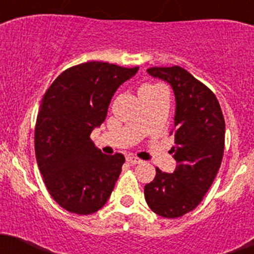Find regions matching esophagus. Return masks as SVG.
<instances>
[{"label": "esophagus", "instance_id": "obj_1", "mask_svg": "<svg viewBox=\"0 0 254 254\" xmlns=\"http://www.w3.org/2000/svg\"><path fill=\"white\" fill-rule=\"evenodd\" d=\"M127 162H129L131 165H139V163H142V159L137 158L136 156H132V154H129V156H127Z\"/></svg>", "mask_w": 254, "mask_h": 254}]
</instances>
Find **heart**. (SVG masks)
Listing matches in <instances>:
<instances>
[{"label": "heart", "mask_w": 254, "mask_h": 254, "mask_svg": "<svg viewBox=\"0 0 254 254\" xmlns=\"http://www.w3.org/2000/svg\"><path fill=\"white\" fill-rule=\"evenodd\" d=\"M148 87H153V86H151V84H144V86L142 87V88H148Z\"/></svg>", "instance_id": "heart-1"}]
</instances>
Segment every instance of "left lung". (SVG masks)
Listing matches in <instances>:
<instances>
[{
    "label": "left lung",
    "instance_id": "8db88e82",
    "mask_svg": "<svg viewBox=\"0 0 254 254\" xmlns=\"http://www.w3.org/2000/svg\"><path fill=\"white\" fill-rule=\"evenodd\" d=\"M149 76L166 81L176 97L173 173L156 168V177L144 186L149 208L165 218L193 211L221 167L224 149L223 113L208 87L178 66L152 67Z\"/></svg>",
    "mask_w": 254,
    "mask_h": 254
}]
</instances>
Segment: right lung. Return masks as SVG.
I'll list each match as a JSON object with an SVG mask.
<instances>
[{"label":"right lung","instance_id":"obj_1","mask_svg":"<svg viewBox=\"0 0 254 254\" xmlns=\"http://www.w3.org/2000/svg\"><path fill=\"white\" fill-rule=\"evenodd\" d=\"M137 71L107 62L81 64L62 72L41 101L36 159L50 194L71 213H95L115 188L125 156L102 153L89 136L106 120L118 87Z\"/></svg>","mask_w":254,"mask_h":254}]
</instances>
